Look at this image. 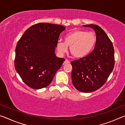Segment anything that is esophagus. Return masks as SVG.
Instances as JSON below:
<instances>
[{
  "instance_id": "obj_1",
  "label": "esophagus",
  "mask_w": 125,
  "mask_h": 125,
  "mask_svg": "<svg viewBox=\"0 0 125 125\" xmlns=\"http://www.w3.org/2000/svg\"><path fill=\"white\" fill-rule=\"evenodd\" d=\"M70 63V62H69V61L68 60H67V59H65V60L64 62V64H66V63Z\"/></svg>"
}]
</instances>
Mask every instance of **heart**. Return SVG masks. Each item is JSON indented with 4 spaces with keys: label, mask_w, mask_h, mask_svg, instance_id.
<instances>
[{
    "label": "heart",
    "mask_w": 125,
    "mask_h": 125,
    "mask_svg": "<svg viewBox=\"0 0 125 125\" xmlns=\"http://www.w3.org/2000/svg\"><path fill=\"white\" fill-rule=\"evenodd\" d=\"M96 37L94 33L83 30H76L65 35L64 41L59 40L56 48L62 55L68 51L69 46L71 53L75 58H82L89 53L96 43Z\"/></svg>",
    "instance_id": "b5f03b06"
}]
</instances>
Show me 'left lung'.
Here are the masks:
<instances>
[{"mask_svg":"<svg viewBox=\"0 0 125 125\" xmlns=\"http://www.w3.org/2000/svg\"><path fill=\"white\" fill-rule=\"evenodd\" d=\"M90 27L96 33L94 49L87 56L71 62L72 80L74 87L83 93L98 90L106 82L115 65L113 43L105 31L96 25Z\"/></svg>","mask_w":125,"mask_h":125,"instance_id":"1","label":"left lung"}]
</instances>
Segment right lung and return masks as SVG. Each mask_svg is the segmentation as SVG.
Segmentation results:
<instances>
[{
  "instance_id": "1",
  "label": "right lung",
  "mask_w": 125,
  "mask_h": 125,
  "mask_svg": "<svg viewBox=\"0 0 125 125\" xmlns=\"http://www.w3.org/2000/svg\"><path fill=\"white\" fill-rule=\"evenodd\" d=\"M65 27L50 23H39L25 31L15 48V68L23 82L39 89L51 83L65 61L55 54L61 33Z\"/></svg>"
}]
</instances>
